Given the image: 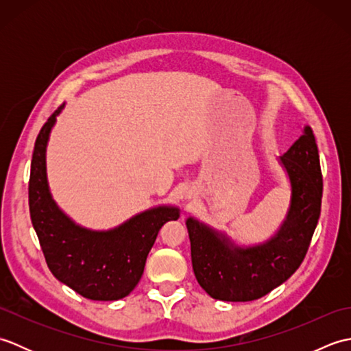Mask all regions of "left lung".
Masks as SVG:
<instances>
[{"mask_svg": "<svg viewBox=\"0 0 351 351\" xmlns=\"http://www.w3.org/2000/svg\"><path fill=\"white\" fill-rule=\"evenodd\" d=\"M280 161L288 171L293 197L287 220L268 243L247 249L232 247L213 229L197 220H187L193 271L213 299H261L289 279L306 256L323 197L318 147L309 126Z\"/></svg>", "mask_w": 351, "mask_h": 351, "instance_id": "obj_1", "label": "left lung"}]
</instances>
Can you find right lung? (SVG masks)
<instances>
[{"label": "right lung", "mask_w": 351, "mask_h": 351, "mask_svg": "<svg viewBox=\"0 0 351 351\" xmlns=\"http://www.w3.org/2000/svg\"><path fill=\"white\" fill-rule=\"evenodd\" d=\"M58 107L34 143L28 182V205L48 268L75 293L90 300H119L136 288L161 226L180 219L176 208H155L108 232L77 226L52 200L45 169V149Z\"/></svg>", "instance_id": "1"}]
</instances>
